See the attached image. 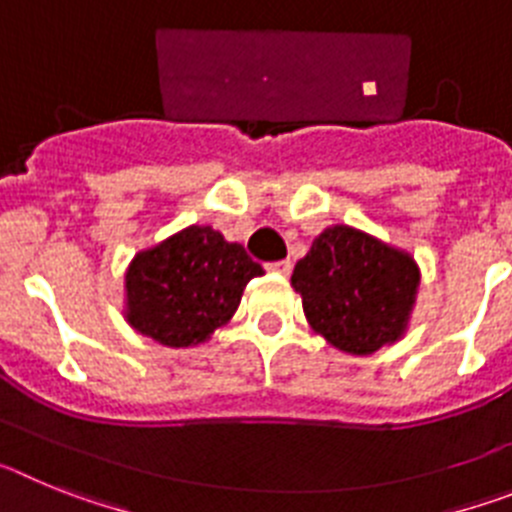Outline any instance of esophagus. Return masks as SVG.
<instances>
[{"label":"esophagus","instance_id":"obj_1","mask_svg":"<svg viewBox=\"0 0 512 512\" xmlns=\"http://www.w3.org/2000/svg\"><path fill=\"white\" fill-rule=\"evenodd\" d=\"M266 269L271 274H279V277H289V271H292V261H274V264H266Z\"/></svg>","mask_w":512,"mask_h":512}]
</instances>
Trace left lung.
<instances>
[{"label": "left lung", "instance_id": "obj_1", "mask_svg": "<svg viewBox=\"0 0 512 512\" xmlns=\"http://www.w3.org/2000/svg\"><path fill=\"white\" fill-rule=\"evenodd\" d=\"M420 287L413 253L351 225H330L292 271L310 328L333 348L369 356L408 333Z\"/></svg>", "mask_w": 512, "mask_h": 512}]
</instances>
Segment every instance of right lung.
<instances>
[{"label": "right lung", "mask_w": 512, "mask_h": 512, "mask_svg": "<svg viewBox=\"0 0 512 512\" xmlns=\"http://www.w3.org/2000/svg\"><path fill=\"white\" fill-rule=\"evenodd\" d=\"M264 269L212 225H189L133 256L122 315L140 336L169 348L210 341L230 323L243 289Z\"/></svg>", "instance_id": "1"}]
</instances>
